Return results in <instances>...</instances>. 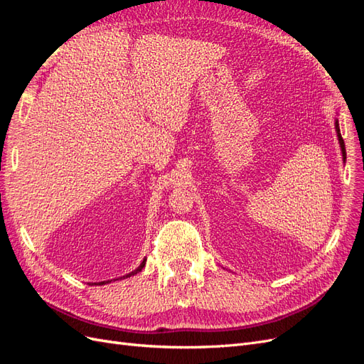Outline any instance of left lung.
<instances>
[{
	"label": "left lung",
	"instance_id": "8db88e82",
	"mask_svg": "<svg viewBox=\"0 0 364 364\" xmlns=\"http://www.w3.org/2000/svg\"><path fill=\"white\" fill-rule=\"evenodd\" d=\"M336 130H337V136H338V142H340V147H341V151H343V158H345V155H346V151H345V141H343V138H341V135H340V127H338V121H336Z\"/></svg>",
	"mask_w": 364,
	"mask_h": 364
}]
</instances>
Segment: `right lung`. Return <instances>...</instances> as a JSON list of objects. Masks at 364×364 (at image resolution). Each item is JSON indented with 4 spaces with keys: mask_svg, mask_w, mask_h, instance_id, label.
Returning a JSON list of instances; mask_svg holds the SVG:
<instances>
[{
    "mask_svg": "<svg viewBox=\"0 0 364 364\" xmlns=\"http://www.w3.org/2000/svg\"><path fill=\"white\" fill-rule=\"evenodd\" d=\"M144 266H146V259H144V261H142V262H141V266H139V267H138V269H136V270H135V272H132V273H129V274H126V278H127V277H132V274H136V273H138V272H141V270H142V267H144ZM123 278H124V277H123ZM100 284H106V282H100Z\"/></svg>",
    "mask_w": 364,
    "mask_h": 364,
    "instance_id": "right-lung-1",
    "label": "right lung"
}]
</instances>
